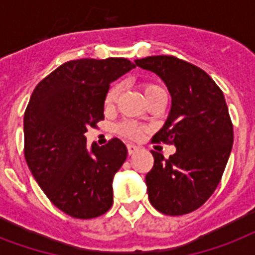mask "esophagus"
Instances as JSON below:
<instances>
[{"label":"esophagus","instance_id":"obj_1","mask_svg":"<svg viewBox=\"0 0 255 255\" xmlns=\"http://www.w3.org/2000/svg\"><path fill=\"white\" fill-rule=\"evenodd\" d=\"M127 149H128V155L131 156V155H133V153H136V152L139 151V147H136V145H133V144H128Z\"/></svg>","mask_w":255,"mask_h":255}]
</instances>
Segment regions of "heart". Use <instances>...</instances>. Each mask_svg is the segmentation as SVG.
<instances>
[{
	"label": "heart",
	"instance_id": "b5f03b06",
	"mask_svg": "<svg viewBox=\"0 0 255 255\" xmlns=\"http://www.w3.org/2000/svg\"><path fill=\"white\" fill-rule=\"evenodd\" d=\"M118 91H119V88L112 87L110 91H108L107 96H106V106L107 107H111L114 102H115L116 96H118ZM143 92L144 96H145V99L149 100L152 96H155L156 94H159V92H164V90L160 86L157 85H152V83H147V85L143 86ZM118 131L122 133L126 137H129V139H137L141 135V132H143V127L139 126V124L133 123V122H123V123H120L118 126Z\"/></svg>",
	"mask_w": 255,
	"mask_h": 255
}]
</instances>
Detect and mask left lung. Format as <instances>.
Here are the masks:
<instances>
[{
	"mask_svg": "<svg viewBox=\"0 0 255 255\" xmlns=\"http://www.w3.org/2000/svg\"><path fill=\"white\" fill-rule=\"evenodd\" d=\"M155 73L172 98L170 111L153 141L174 144L168 159L151 151L155 163L145 176L148 198L160 213L193 212L213 194L233 145V124L224 94L197 66L172 55L136 59Z\"/></svg>",
	"mask_w": 255,
	"mask_h": 255,
	"instance_id": "obj_1",
	"label": "left lung"
}]
</instances>
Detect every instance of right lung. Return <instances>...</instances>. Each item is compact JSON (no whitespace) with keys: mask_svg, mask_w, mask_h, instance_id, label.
I'll return each mask as SVG.
<instances>
[{"mask_svg":"<svg viewBox=\"0 0 255 255\" xmlns=\"http://www.w3.org/2000/svg\"><path fill=\"white\" fill-rule=\"evenodd\" d=\"M133 67L126 58L66 62L31 94L23 118L26 163L50 201L71 217H99L112 206V180L127 147L119 139L87 147L85 133L104 119L112 82Z\"/></svg>","mask_w":255,"mask_h":255,"instance_id":"1","label":"right lung"}]
</instances>
